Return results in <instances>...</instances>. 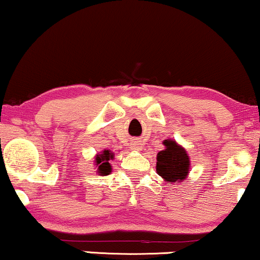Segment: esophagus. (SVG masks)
Segmentation results:
<instances>
[{"instance_id":"obj_1","label":"esophagus","mask_w":260,"mask_h":260,"mask_svg":"<svg viewBox=\"0 0 260 260\" xmlns=\"http://www.w3.org/2000/svg\"><path fill=\"white\" fill-rule=\"evenodd\" d=\"M132 149H134V150H140V145L138 143H133L132 144Z\"/></svg>"}]
</instances>
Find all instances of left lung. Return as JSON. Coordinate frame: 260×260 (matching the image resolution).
<instances>
[{
    "instance_id": "left-lung-1",
    "label": "left lung",
    "mask_w": 260,
    "mask_h": 260,
    "mask_svg": "<svg viewBox=\"0 0 260 260\" xmlns=\"http://www.w3.org/2000/svg\"><path fill=\"white\" fill-rule=\"evenodd\" d=\"M166 149L157 154L156 171L167 181L185 179L189 172L190 161L186 151L174 140H165Z\"/></svg>"
}]
</instances>
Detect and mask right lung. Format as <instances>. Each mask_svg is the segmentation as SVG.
<instances>
[{"instance_id": "add662e5", "label": "right lung", "mask_w": 260, "mask_h": 260, "mask_svg": "<svg viewBox=\"0 0 260 260\" xmlns=\"http://www.w3.org/2000/svg\"><path fill=\"white\" fill-rule=\"evenodd\" d=\"M114 157L112 152L109 151V150H104L102 155H98L95 158L96 167H98V171L100 174H104V176H108L111 172V166L109 164V160Z\"/></svg>"}]
</instances>
